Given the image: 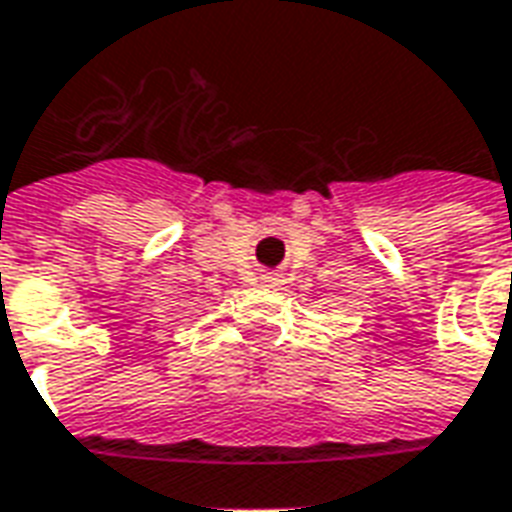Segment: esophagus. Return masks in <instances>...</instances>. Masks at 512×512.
<instances>
[{
	"mask_svg": "<svg viewBox=\"0 0 512 512\" xmlns=\"http://www.w3.org/2000/svg\"><path fill=\"white\" fill-rule=\"evenodd\" d=\"M263 282H266L268 288H279V285H282V282H285V277H282V274H279V271H266V274H263Z\"/></svg>",
	"mask_w": 512,
	"mask_h": 512,
	"instance_id": "1",
	"label": "esophagus"
}]
</instances>
